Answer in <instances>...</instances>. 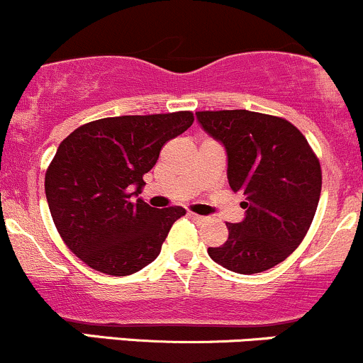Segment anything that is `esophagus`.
Returning <instances> with one entry per match:
<instances>
[{
  "mask_svg": "<svg viewBox=\"0 0 363 363\" xmlns=\"http://www.w3.org/2000/svg\"><path fill=\"white\" fill-rule=\"evenodd\" d=\"M189 217L193 218L194 222H198V224H201V222H206V217H203V215H198V213H189Z\"/></svg>",
  "mask_w": 363,
  "mask_h": 363,
  "instance_id": "esophagus-1",
  "label": "esophagus"
}]
</instances>
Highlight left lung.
Here are the masks:
<instances>
[{
  "instance_id": "left-lung-1",
  "label": "left lung",
  "mask_w": 363,
  "mask_h": 363,
  "mask_svg": "<svg viewBox=\"0 0 363 363\" xmlns=\"http://www.w3.org/2000/svg\"><path fill=\"white\" fill-rule=\"evenodd\" d=\"M201 127L227 151V177L245 194V220L229 224V238L208 248L212 260L238 274L281 264L312 225L322 189L315 151L282 117L248 110L196 111Z\"/></svg>"
}]
</instances>
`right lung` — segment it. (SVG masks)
<instances>
[{"instance_id":"right-lung-1","label":"right lung","mask_w":363,"mask_h":363,"mask_svg":"<svg viewBox=\"0 0 363 363\" xmlns=\"http://www.w3.org/2000/svg\"><path fill=\"white\" fill-rule=\"evenodd\" d=\"M193 121V111L106 117L60 143L45 191L58 234L75 257L108 276H130L158 257L186 210H158L134 196L167 141Z\"/></svg>"}]
</instances>
